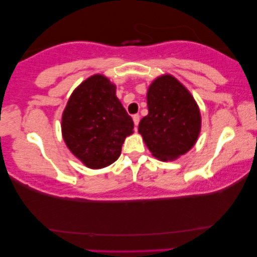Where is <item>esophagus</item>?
<instances>
[{"label":"esophagus","mask_w":257,"mask_h":257,"mask_svg":"<svg viewBox=\"0 0 257 257\" xmlns=\"http://www.w3.org/2000/svg\"><path fill=\"white\" fill-rule=\"evenodd\" d=\"M132 118H133V122H135L136 128H137V126L139 125V121H140V115L139 114H135Z\"/></svg>","instance_id":"obj_1"}]
</instances>
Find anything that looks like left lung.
Wrapping results in <instances>:
<instances>
[{
	"mask_svg": "<svg viewBox=\"0 0 257 257\" xmlns=\"http://www.w3.org/2000/svg\"><path fill=\"white\" fill-rule=\"evenodd\" d=\"M149 114L138 131L153 157L167 161L187 153L198 140L201 115L191 92L171 75L153 80L147 90Z\"/></svg>",
	"mask_w": 257,
	"mask_h": 257,
	"instance_id": "obj_1",
	"label": "left lung"
}]
</instances>
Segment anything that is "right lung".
<instances>
[{
	"label": "right lung",
	"instance_id": "1",
	"mask_svg": "<svg viewBox=\"0 0 257 257\" xmlns=\"http://www.w3.org/2000/svg\"><path fill=\"white\" fill-rule=\"evenodd\" d=\"M133 127L132 118L115 96V85L103 75L84 80L70 96L62 115L66 146L92 170L118 159Z\"/></svg>",
	"mask_w": 257,
	"mask_h": 257
}]
</instances>
